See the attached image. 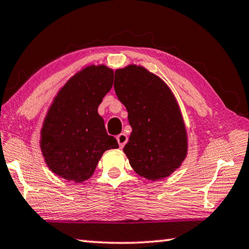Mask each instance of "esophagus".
<instances>
[{
	"label": "esophagus",
	"mask_w": 249,
	"mask_h": 249,
	"mask_svg": "<svg viewBox=\"0 0 249 249\" xmlns=\"http://www.w3.org/2000/svg\"><path fill=\"white\" fill-rule=\"evenodd\" d=\"M117 141H118V143H119L120 148H124V144L127 143V141H128V137L125 136L124 133H121V134H119V136L117 137Z\"/></svg>",
	"instance_id": "obj_1"
}]
</instances>
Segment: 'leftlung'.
<instances>
[{"instance_id":"1","label":"left lung","mask_w":249,"mask_h":249,"mask_svg":"<svg viewBox=\"0 0 249 249\" xmlns=\"http://www.w3.org/2000/svg\"><path fill=\"white\" fill-rule=\"evenodd\" d=\"M116 95L132 128L124 152L148 180L169 177L184 161L187 136L181 110L164 81L145 68L129 65L115 72Z\"/></svg>"}]
</instances>
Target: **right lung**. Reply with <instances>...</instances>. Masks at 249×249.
I'll return each instance as SVG.
<instances>
[{
    "mask_svg": "<svg viewBox=\"0 0 249 249\" xmlns=\"http://www.w3.org/2000/svg\"><path fill=\"white\" fill-rule=\"evenodd\" d=\"M112 81V69L88 66L65 84L48 109L40 131V149L52 172L65 180L86 181L106 150L119 148L98 113Z\"/></svg>",
    "mask_w": 249,
    "mask_h": 249,
    "instance_id": "obj_1",
    "label": "right lung"
}]
</instances>
